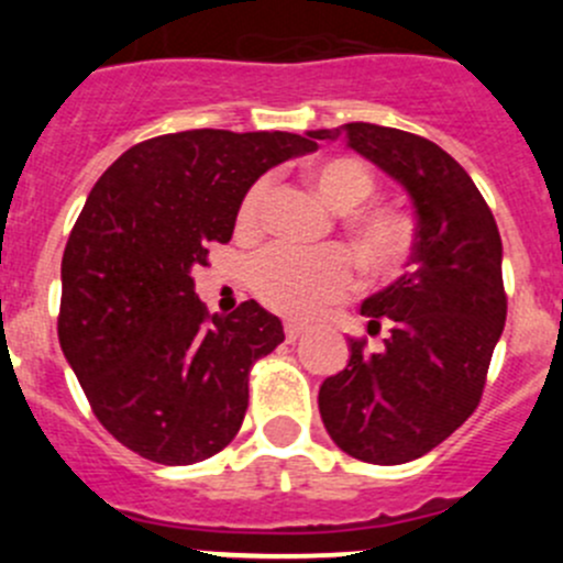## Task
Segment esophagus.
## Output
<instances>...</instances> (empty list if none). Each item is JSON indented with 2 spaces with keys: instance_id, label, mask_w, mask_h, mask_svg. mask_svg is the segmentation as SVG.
<instances>
[{
  "instance_id": "34e87169",
  "label": "esophagus",
  "mask_w": 563,
  "mask_h": 563,
  "mask_svg": "<svg viewBox=\"0 0 563 563\" xmlns=\"http://www.w3.org/2000/svg\"><path fill=\"white\" fill-rule=\"evenodd\" d=\"M305 332H308V323H302V321H286V340H288V343H294V340H299Z\"/></svg>"
}]
</instances>
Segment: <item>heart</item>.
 I'll use <instances>...</instances> for the list:
<instances>
[{
	"mask_svg": "<svg viewBox=\"0 0 563 563\" xmlns=\"http://www.w3.org/2000/svg\"><path fill=\"white\" fill-rule=\"evenodd\" d=\"M318 196L334 209L360 207L373 196L376 179L365 163L354 157H329L316 163L308 172ZM269 179H258L250 185L236 209V231L255 234L261 225V209H264ZM349 231L354 245L365 261L373 266H395L408 253V225L395 209L360 207L349 214ZM250 286L258 294L266 308L286 316H313L323 305L345 297L356 286V266L345 250L327 247L316 253H302L286 245H272L261 250L250 261Z\"/></svg>",
	"mask_w": 563,
	"mask_h": 563,
	"instance_id": "1",
	"label": "heart"
}]
</instances>
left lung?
I'll return each mask as SVG.
<instances>
[{
	"instance_id": "1",
	"label": "left lung",
	"mask_w": 563,
	"mask_h": 563,
	"mask_svg": "<svg viewBox=\"0 0 563 563\" xmlns=\"http://www.w3.org/2000/svg\"><path fill=\"white\" fill-rule=\"evenodd\" d=\"M345 144L400 181L417 234L408 272L362 302L389 338L378 351L351 340L345 371L318 389V411L351 457L397 465L422 457L474 413L507 321L501 236L490 207L452 155L406 130L349 122L310 130Z\"/></svg>"
}]
</instances>
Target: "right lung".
Listing matches in <instances>:
<instances>
[{
  "label": "right lung",
  "mask_w": 563,
  "mask_h": 563,
  "mask_svg": "<svg viewBox=\"0 0 563 563\" xmlns=\"http://www.w3.org/2000/svg\"><path fill=\"white\" fill-rule=\"evenodd\" d=\"M316 146L280 130L157 135L89 192L62 255L59 345L95 417L135 455L190 465L240 433L250 367L286 334L255 299L209 316L192 272L231 240L250 185Z\"/></svg>",
  "instance_id": "add662e5"
}]
</instances>
